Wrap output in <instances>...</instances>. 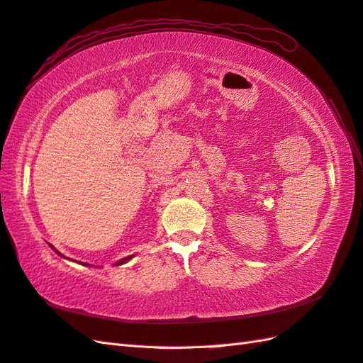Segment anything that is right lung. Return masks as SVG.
I'll return each mask as SVG.
<instances>
[{
    "label": "right lung",
    "instance_id": "1",
    "mask_svg": "<svg viewBox=\"0 0 363 363\" xmlns=\"http://www.w3.org/2000/svg\"><path fill=\"white\" fill-rule=\"evenodd\" d=\"M49 246H50V244H49ZM50 247H52V249H54V246H50ZM54 250H55V249H54ZM55 252H57V250H55ZM57 254H58V255H60V257H63V255L60 254V252H57ZM131 258H133V255H130V257H126V258H123V259H121V261H117V263H116L114 266H121V264L126 263V261H130ZM82 264H85V266H86V263H82ZM88 266H89V264H88Z\"/></svg>",
    "mask_w": 363,
    "mask_h": 363
}]
</instances>
